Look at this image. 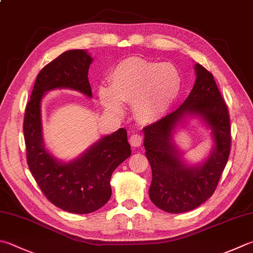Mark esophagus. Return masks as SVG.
<instances>
[{
  "mask_svg": "<svg viewBox=\"0 0 253 253\" xmlns=\"http://www.w3.org/2000/svg\"><path fill=\"white\" fill-rule=\"evenodd\" d=\"M142 141H143V137H142L141 134H139V133H135V134L131 135V137H130V144L133 147L141 146Z\"/></svg>",
  "mask_w": 253,
  "mask_h": 253,
  "instance_id": "34e87169",
  "label": "esophagus"
}]
</instances>
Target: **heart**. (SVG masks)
Listing matches in <instances>:
<instances>
[{
  "label": "heart",
  "mask_w": 253,
  "mask_h": 253,
  "mask_svg": "<svg viewBox=\"0 0 253 253\" xmlns=\"http://www.w3.org/2000/svg\"><path fill=\"white\" fill-rule=\"evenodd\" d=\"M110 87L100 85L102 106L114 114L125 111L123 102L133 103V113L142 123H155L174 106L182 91L183 79L173 64L127 57L110 74Z\"/></svg>",
  "instance_id": "b5f03b06"
}]
</instances>
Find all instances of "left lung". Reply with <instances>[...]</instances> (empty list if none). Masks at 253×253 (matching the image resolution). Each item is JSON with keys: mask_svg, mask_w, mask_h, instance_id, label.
Segmentation results:
<instances>
[{"mask_svg": "<svg viewBox=\"0 0 253 253\" xmlns=\"http://www.w3.org/2000/svg\"><path fill=\"white\" fill-rule=\"evenodd\" d=\"M194 87L177 110L143 128L145 155L152 169L149 195L162 211L182 213L201 206L215 192L230 153L228 108L215 79L202 65L195 64ZM192 117L211 131L214 144L197 165L186 162L174 134Z\"/></svg>", "mask_w": 253, "mask_h": 253, "instance_id": "left-lung-1", "label": "left lung"}]
</instances>
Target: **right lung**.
<instances>
[{"mask_svg":"<svg viewBox=\"0 0 253 253\" xmlns=\"http://www.w3.org/2000/svg\"><path fill=\"white\" fill-rule=\"evenodd\" d=\"M93 58L87 50H67L46 65L37 75L24 118L27 164L47 199L65 211L89 213L111 197L112 173L131 155L126 128L90 145L68 162L58 160L46 149L42 136V101L55 89H70L92 98L88 70Z\"/></svg>","mask_w":253,"mask_h":253,"instance_id":"right-lung-1","label":"right lung"}]
</instances>
